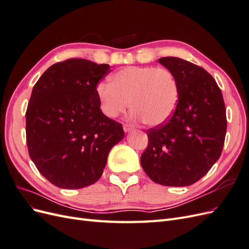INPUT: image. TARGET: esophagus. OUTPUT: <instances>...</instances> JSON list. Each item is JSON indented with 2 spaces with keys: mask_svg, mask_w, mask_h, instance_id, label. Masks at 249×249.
Returning a JSON list of instances; mask_svg holds the SVG:
<instances>
[{
  "mask_svg": "<svg viewBox=\"0 0 249 249\" xmlns=\"http://www.w3.org/2000/svg\"><path fill=\"white\" fill-rule=\"evenodd\" d=\"M134 130V126L132 125V124H124V131L125 132V133H130V132H132Z\"/></svg>",
  "mask_w": 249,
  "mask_h": 249,
  "instance_id": "obj_1",
  "label": "esophagus"
}]
</instances>
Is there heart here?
Listing matches in <instances>:
<instances>
[{"label": "heart", "mask_w": 249, "mask_h": 249, "mask_svg": "<svg viewBox=\"0 0 249 249\" xmlns=\"http://www.w3.org/2000/svg\"><path fill=\"white\" fill-rule=\"evenodd\" d=\"M103 112L114 118L126 108L132 117L148 125L164 124L172 116L178 99V87L172 72L154 66H126L110 77V83L96 87Z\"/></svg>", "instance_id": "heart-1"}]
</instances>
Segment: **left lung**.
I'll return each instance as SVG.
<instances>
[{"label": "left lung", "mask_w": 249, "mask_h": 249, "mask_svg": "<svg viewBox=\"0 0 249 249\" xmlns=\"http://www.w3.org/2000/svg\"><path fill=\"white\" fill-rule=\"evenodd\" d=\"M158 61L175 76L178 101L166 124L146 132L148 145L141 166L157 184L190 186L206 176L221 155L227 133L222 93L202 67L178 57Z\"/></svg>", "instance_id": "obj_1"}]
</instances>
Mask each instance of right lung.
Segmentation results:
<instances>
[{
	"instance_id": "right-lung-1",
	"label": "right lung",
	"mask_w": 249,
	"mask_h": 249,
	"mask_svg": "<svg viewBox=\"0 0 249 249\" xmlns=\"http://www.w3.org/2000/svg\"><path fill=\"white\" fill-rule=\"evenodd\" d=\"M110 65L69 59L42 73L26 113L29 155L49 182L62 189L94 184L123 125L101 110L96 85Z\"/></svg>"
}]
</instances>
